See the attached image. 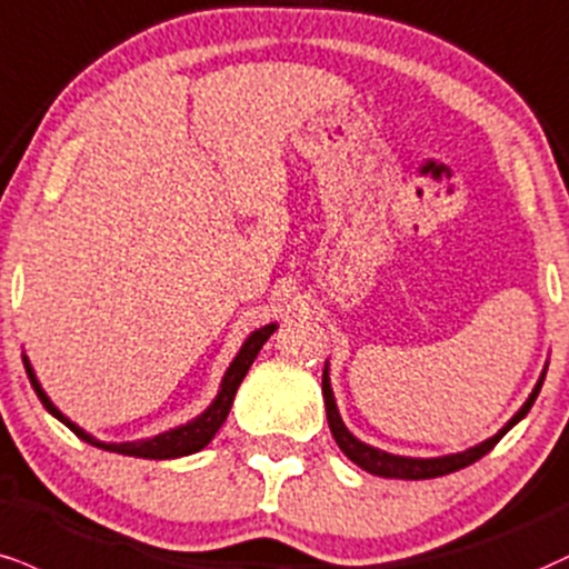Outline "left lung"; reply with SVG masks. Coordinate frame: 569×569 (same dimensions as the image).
Wrapping results in <instances>:
<instances>
[{"label": "left lung", "instance_id": "left-lung-1", "mask_svg": "<svg viewBox=\"0 0 569 569\" xmlns=\"http://www.w3.org/2000/svg\"><path fill=\"white\" fill-rule=\"evenodd\" d=\"M543 379H546V368H543V373H540V379L536 381V387H532L530 397L525 400V406L519 408L517 413L511 416V419L506 421L496 435L488 437V440H482L480 445H471V448L461 450V453H448V456H435V458H413V456L387 453V450L373 448V445L358 440V437L347 429V423L341 421L337 397H333V389H331V376H328V360L323 368V400H326V416H328V427H331L333 440H337L341 453L350 458L352 463H358V467L366 469L368 475L387 477V480H432V477H445V475H450V471L469 467V463L480 461L485 453H490V450L496 448V442L501 440V437L509 432L511 427H517V423L522 421L527 413H530L532 402H536L540 387H543Z\"/></svg>", "mask_w": 569, "mask_h": 569}]
</instances>
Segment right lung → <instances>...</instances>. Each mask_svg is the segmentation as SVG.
<instances>
[{"label": "right lung", "mask_w": 569, "mask_h": 569, "mask_svg": "<svg viewBox=\"0 0 569 569\" xmlns=\"http://www.w3.org/2000/svg\"><path fill=\"white\" fill-rule=\"evenodd\" d=\"M276 328H278V323H267V326L257 328V331H251L249 337H246L241 350H238V355L232 358V362L228 366V371H224L222 381H219L217 397L209 402V408L203 410V413H198L196 419H190L188 423H180V427L167 429V432H161L156 437H142V440H132V442H102V440H98V437L84 432L79 423H73L66 413H60V408L54 406L50 397H47L42 385H39L37 373H33L31 360L26 358V355H23V366H26V373H29V379H31L33 392H37L39 400H42V406L50 410V413L60 423H66V427L79 437V440L94 445V448H100V450H111V453L134 456V458H153V461H163V458H180V456L198 453V450H203L211 440H214L219 427H222L224 419H228V413L232 408V397H236L238 387H241L243 376L249 373L251 362L257 360L259 350H262L264 341L270 339L272 333H276Z\"/></svg>", "instance_id": "right-lung-1"}]
</instances>
